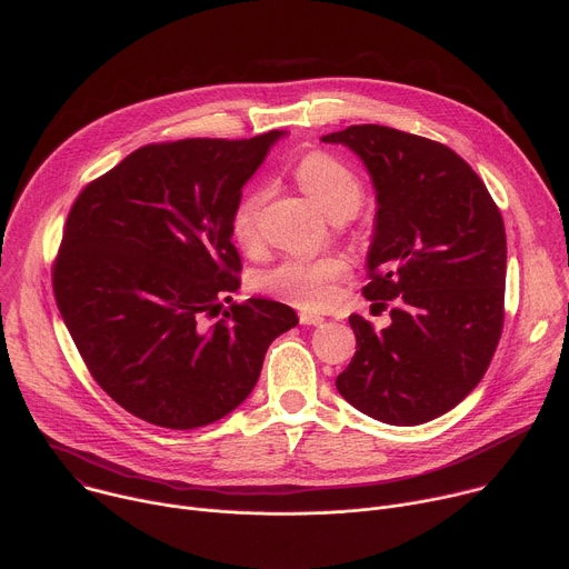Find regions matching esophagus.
Returning <instances> with one entry per match:
<instances>
[{
    "label": "esophagus",
    "mask_w": 569,
    "mask_h": 569,
    "mask_svg": "<svg viewBox=\"0 0 569 569\" xmlns=\"http://www.w3.org/2000/svg\"><path fill=\"white\" fill-rule=\"evenodd\" d=\"M298 321L302 323V326H323V317H317V315H310V312H300L298 315Z\"/></svg>",
    "instance_id": "esophagus-1"
}]
</instances>
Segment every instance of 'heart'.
Instances as JSON below:
<instances>
[{
    "label": "heart",
    "mask_w": 569,
    "mask_h": 569,
    "mask_svg": "<svg viewBox=\"0 0 569 569\" xmlns=\"http://www.w3.org/2000/svg\"><path fill=\"white\" fill-rule=\"evenodd\" d=\"M293 174L305 193L335 221L353 216L365 200V187L358 172L330 152L312 150L300 157ZM267 196V187H252L237 200L232 209L230 232L232 239L246 250L257 248L261 241L259 218ZM346 276L348 261L343 257H289L280 261L278 267L261 273L257 287L293 305V308L319 310L335 298L337 284Z\"/></svg>",
    "instance_id": "obj_1"
}]
</instances>
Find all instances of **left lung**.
<instances>
[{
	"instance_id": "1",
	"label": "left lung",
	"mask_w": 569,
	"mask_h": 569,
	"mask_svg": "<svg viewBox=\"0 0 569 569\" xmlns=\"http://www.w3.org/2000/svg\"><path fill=\"white\" fill-rule=\"evenodd\" d=\"M351 148L376 187L362 293L391 326L351 315L358 351L339 395L360 412L417 426L456 408L486 376L503 330L506 230L471 166L445 143L385 124L323 137Z\"/></svg>"
}]
</instances>
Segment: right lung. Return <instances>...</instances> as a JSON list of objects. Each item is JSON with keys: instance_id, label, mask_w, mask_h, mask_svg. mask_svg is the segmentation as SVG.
<instances>
[{"instance_id": "1", "label": "right lung", "mask_w": 569, "mask_h": 569, "mask_svg": "<svg viewBox=\"0 0 569 569\" xmlns=\"http://www.w3.org/2000/svg\"><path fill=\"white\" fill-rule=\"evenodd\" d=\"M280 137L143 146L68 213L52 267L59 312L96 382L148 423L191 430L226 417L298 323L267 298L222 310L241 284L230 216Z\"/></svg>"}]
</instances>
